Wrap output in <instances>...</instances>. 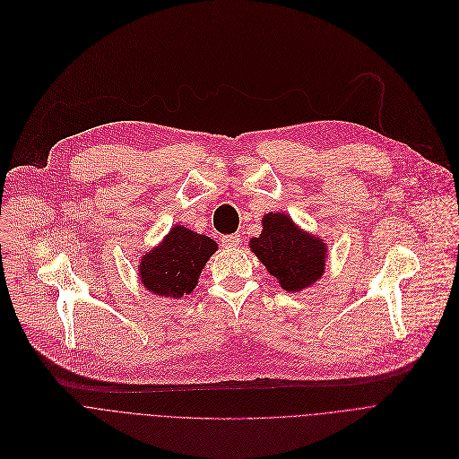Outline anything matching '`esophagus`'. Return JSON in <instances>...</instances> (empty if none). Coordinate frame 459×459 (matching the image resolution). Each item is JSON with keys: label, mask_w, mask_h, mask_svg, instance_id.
<instances>
[{"label": "esophagus", "mask_w": 459, "mask_h": 459, "mask_svg": "<svg viewBox=\"0 0 459 459\" xmlns=\"http://www.w3.org/2000/svg\"><path fill=\"white\" fill-rule=\"evenodd\" d=\"M238 244H240V235H238V233L222 237V246H224V247H237Z\"/></svg>", "instance_id": "34e87169"}]
</instances>
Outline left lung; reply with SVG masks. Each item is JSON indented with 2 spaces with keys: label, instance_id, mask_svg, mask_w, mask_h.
Instances as JSON below:
<instances>
[{
  "label": "left lung",
  "instance_id": "left-lung-1",
  "mask_svg": "<svg viewBox=\"0 0 459 459\" xmlns=\"http://www.w3.org/2000/svg\"><path fill=\"white\" fill-rule=\"evenodd\" d=\"M249 249L288 293L311 288L325 273L324 238L302 230L284 212L262 217V233L249 240Z\"/></svg>",
  "mask_w": 459,
  "mask_h": 459
}]
</instances>
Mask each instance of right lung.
<instances>
[{"label":"right lung","instance_id":"1","mask_svg":"<svg viewBox=\"0 0 459 459\" xmlns=\"http://www.w3.org/2000/svg\"><path fill=\"white\" fill-rule=\"evenodd\" d=\"M217 249L219 244L213 238L175 224L155 247L141 256L139 281L146 291L157 297L180 299L190 295Z\"/></svg>","mask_w":459,"mask_h":459}]
</instances>
